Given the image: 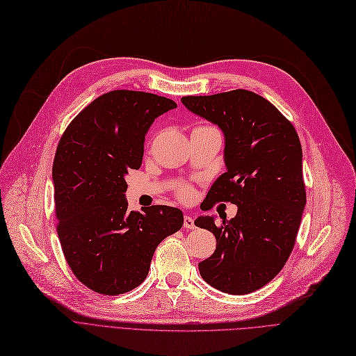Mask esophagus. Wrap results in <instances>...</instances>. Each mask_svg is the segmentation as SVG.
<instances>
[{
    "label": "esophagus",
    "mask_w": 356,
    "mask_h": 356,
    "mask_svg": "<svg viewBox=\"0 0 356 356\" xmlns=\"http://www.w3.org/2000/svg\"><path fill=\"white\" fill-rule=\"evenodd\" d=\"M184 227L185 229H194L195 225H194V218L191 216H185L184 217Z\"/></svg>",
    "instance_id": "esophagus-1"
}]
</instances>
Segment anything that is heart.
<instances>
[{"mask_svg":"<svg viewBox=\"0 0 356 356\" xmlns=\"http://www.w3.org/2000/svg\"><path fill=\"white\" fill-rule=\"evenodd\" d=\"M179 197L182 198V200H188V198H191V195H193V191L190 190V188H185V187H182L181 190H179Z\"/></svg>","mask_w":356,"mask_h":356,"instance_id":"b5f03b06","label":"heart"}]
</instances>
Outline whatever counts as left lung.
<instances>
[{
  "label": "left lung",
  "instance_id": "1",
  "mask_svg": "<svg viewBox=\"0 0 356 356\" xmlns=\"http://www.w3.org/2000/svg\"><path fill=\"white\" fill-rule=\"evenodd\" d=\"M182 104L225 133V163L206 197V210L232 202L238 214L217 225L202 216L195 226L217 241L198 264L207 284L233 296L257 291L284 268L294 248L306 206L302 150L290 120L264 97L233 90L188 95Z\"/></svg>",
  "mask_w": 356,
  "mask_h": 356
}]
</instances>
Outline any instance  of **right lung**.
I'll list each match as a JSON object with an SVG mask.
<instances>
[{
    "label": "right lung",
    "instance_id": "obj_1",
    "mask_svg": "<svg viewBox=\"0 0 356 356\" xmlns=\"http://www.w3.org/2000/svg\"><path fill=\"white\" fill-rule=\"evenodd\" d=\"M175 101L115 90L95 98L66 127L52 168L58 236L74 275L90 290L117 296L147 277L158 245L182 227V211H129L126 175L139 169L145 134Z\"/></svg>",
    "mask_w": 356,
    "mask_h": 356
}]
</instances>
